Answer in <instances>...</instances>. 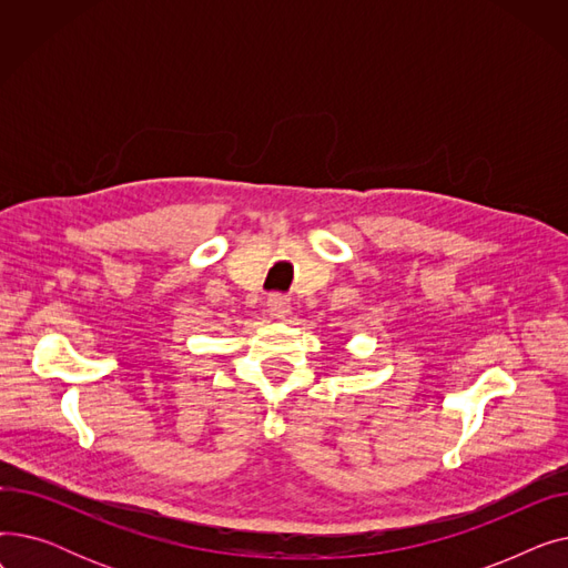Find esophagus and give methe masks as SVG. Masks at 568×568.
Returning <instances> with one entry per match:
<instances>
[{
  "mask_svg": "<svg viewBox=\"0 0 568 568\" xmlns=\"http://www.w3.org/2000/svg\"><path fill=\"white\" fill-rule=\"evenodd\" d=\"M266 306H268V313H272L274 317H287L290 315V300L281 292L268 294Z\"/></svg>",
  "mask_w": 568,
  "mask_h": 568,
  "instance_id": "obj_1",
  "label": "esophagus"
}]
</instances>
